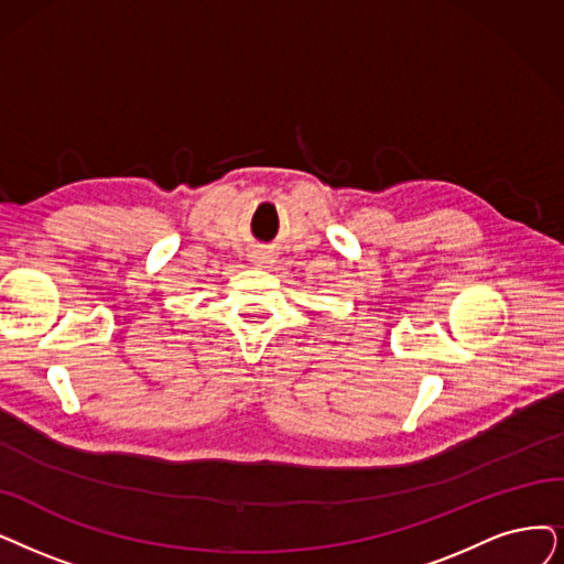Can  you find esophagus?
Returning <instances> with one entry per match:
<instances>
[{"label":"esophagus","mask_w":564,"mask_h":564,"mask_svg":"<svg viewBox=\"0 0 564 564\" xmlns=\"http://www.w3.org/2000/svg\"><path fill=\"white\" fill-rule=\"evenodd\" d=\"M252 257H254L252 261H254L257 265H265V263H270V257H268L265 252H257V254H252Z\"/></svg>","instance_id":"1"}]
</instances>
